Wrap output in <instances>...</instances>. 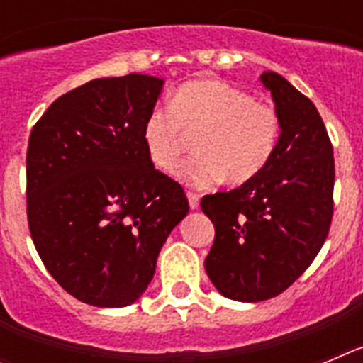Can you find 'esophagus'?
<instances>
[{
	"label": "esophagus",
	"mask_w": 363,
	"mask_h": 363,
	"mask_svg": "<svg viewBox=\"0 0 363 363\" xmlns=\"http://www.w3.org/2000/svg\"><path fill=\"white\" fill-rule=\"evenodd\" d=\"M187 198H189V205H191V209H198L200 207V196L194 194V192H187Z\"/></svg>",
	"instance_id": "1"
}]
</instances>
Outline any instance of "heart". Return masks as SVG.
I'll return each instance as SVG.
<instances>
[{
	"mask_svg": "<svg viewBox=\"0 0 363 363\" xmlns=\"http://www.w3.org/2000/svg\"><path fill=\"white\" fill-rule=\"evenodd\" d=\"M187 134H200L196 156L176 167L189 187L207 189L227 178L242 185L265 171L277 152L281 120L272 105L220 79H196L172 94L171 107L156 105L143 121L147 156L160 171L176 163Z\"/></svg>",
	"mask_w": 363,
	"mask_h": 363,
	"instance_id": "obj_1",
	"label": "heart"
}]
</instances>
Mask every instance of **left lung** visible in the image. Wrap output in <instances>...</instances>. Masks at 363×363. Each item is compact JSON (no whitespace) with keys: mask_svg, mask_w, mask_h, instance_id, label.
Listing matches in <instances>:
<instances>
[{"mask_svg":"<svg viewBox=\"0 0 363 363\" xmlns=\"http://www.w3.org/2000/svg\"><path fill=\"white\" fill-rule=\"evenodd\" d=\"M259 82L281 120L277 152L255 179L201 200L214 223L205 271L236 301L284 293L313 264L333 220L335 158L318 111L280 74L267 70Z\"/></svg>","mask_w":363,"mask_h":363,"instance_id":"left-lung-1","label":"left lung"}]
</instances>
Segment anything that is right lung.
Segmentation results:
<instances>
[{
	"instance_id": "add662e5",
	"label": "right lung",
	"mask_w": 363,
	"mask_h": 363,
	"mask_svg": "<svg viewBox=\"0 0 363 363\" xmlns=\"http://www.w3.org/2000/svg\"><path fill=\"white\" fill-rule=\"evenodd\" d=\"M163 83L147 74L92 79L60 96L28 138L32 242L54 280L89 306L142 296L189 213L182 185L154 169L143 145Z\"/></svg>"
}]
</instances>
